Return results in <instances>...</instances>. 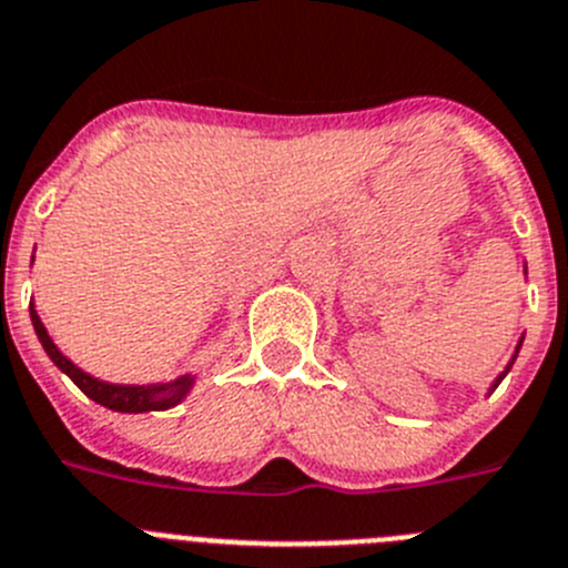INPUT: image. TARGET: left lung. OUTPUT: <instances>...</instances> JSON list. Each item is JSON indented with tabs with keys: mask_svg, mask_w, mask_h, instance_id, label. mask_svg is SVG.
<instances>
[{
	"mask_svg": "<svg viewBox=\"0 0 568 568\" xmlns=\"http://www.w3.org/2000/svg\"><path fill=\"white\" fill-rule=\"evenodd\" d=\"M524 278H527V264H524ZM521 346H524V335L518 337V343H515V352H513V357H509V361H507V366H504V372H498V377L493 379V383H490V388H487V394H493V392H496V388H498V383H501V379L507 377V372H509V368H513V363H515V357H518V352H521Z\"/></svg>",
	"mask_w": 568,
	"mask_h": 568,
	"instance_id": "1",
	"label": "left lung"
}]
</instances>
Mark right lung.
<instances>
[{"label": "right lung", "mask_w": 568, "mask_h": 568, "mask_svg": "<svg viewBox=\"0 0 568 568\" xmlns=\"http://www.w3.org/2000/svg\"><path fill=\"white\" fill-rule=\"evenodd\" d=\"M30 321H33V329L39 343L44 346L47 357L67 374V377L81 388L90 399H95L98 405L109 410H118V414H149V410H169L174 405H180L182 399L189 397L191 388L196 386V374L185 372L174 379H165V383H149V386H123V383H106V379H98L92 374H87L83 368H78L70 357L61 352L53 343L47 326L41 324L36 304H30Z\"/></svg>", "instance_id": "right-lung-1"}]
</instances>
